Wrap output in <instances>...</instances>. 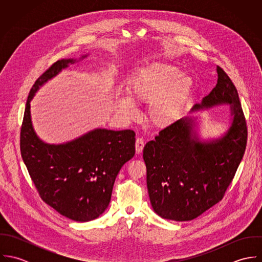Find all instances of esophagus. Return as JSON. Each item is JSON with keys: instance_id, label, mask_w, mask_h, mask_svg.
Returning <instances> with one entry per match:
<instances>
[{"instance_id": "34e87169", "label": "esophagus", "mask_w": 262, "mask_h": 262, "mask_svg": "<svg viewBox=\"0 0 262 262\" xmlns=\"http://www.w3.org/2000/svg\"><path fill=\"white\" fill-rule=\"evenodd\" d=\"M144 147V141L142 138H137L136 139V142H135V150H136V153L139 154L142 152Z\"/></svg>"}]
</instances>
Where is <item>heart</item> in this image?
Here are the masks:
<instances>
[{"instance_id": "b5f03b06", "label": "heart", "mask_w": 262, "mask_h": 262, "mask_svg": "<svg viewBox=\"0 0 262 262\" xmlns=\"http://www.w3.org/2000/svg\"><path fill=\"white\" fill-rule=\"evenodd\" d=\"M192 82L177 68L156 63L140 70L128 83V96L119 100V110L126 119H133V103L149 104L147 118L158 129L172 126L181 118L187 105Z\"/></svg>"}]
</instances>
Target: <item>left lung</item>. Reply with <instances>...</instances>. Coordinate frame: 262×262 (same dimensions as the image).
<instances>
[{
    "instance_id": "1",
    "label": "left lung",
    "mask_w": 262,
    "mask_h": 262,
    "mask_svg": "<svg viewBox=\"0 0 262 262\" xmlns=\"http://www.w3.org/2000/svg\"><path fill=\"white\" fill-rule=\"evenodd\" d=\"M212 92L190 112L230 105V125L218 138L204 140L194 117L177 121L146 143L143 158L150 203L161 218L190 221L219 203L243 158L247 126L237 90L217 67Z\"/></svg>"
}]
</instances>
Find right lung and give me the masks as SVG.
I'll list each match as a JSON object with an SVG mask.
<instances>
[{
    "label": "right lung",
    "instance_id": "add662e5",
    "mask_svg": "<svg viewBox=\"0 0 262 262\" xmlns=\"http://www.w3.org/2000/svg\"><path fill=\"white\" fill-rule=\"evenodd\" d=\"M88 55L60 59L38 77L27 99L20 136L23 161L41 199L77 222L94 220L108 208L121 167L135 154V133L96 128L74 140L48 144L33 128L30 102L44 83Z\"/></svg>",
    "mask_w": 262,
    "mask_h": 262
}]
</instances>
